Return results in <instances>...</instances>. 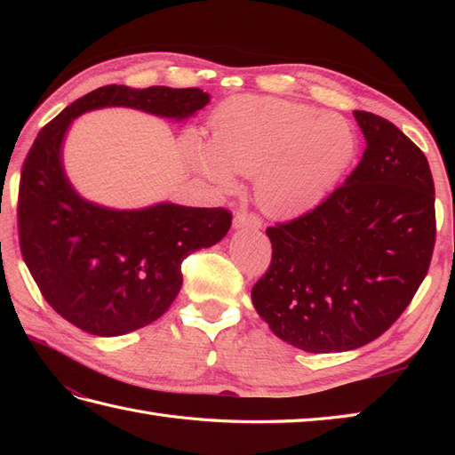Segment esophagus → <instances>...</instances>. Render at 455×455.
Segmentation results:
<instances>
[{"mask_svg":"<svg viewBox=\"0 0 455 455\" xmlns=\"http://www.w3.org/2000/svg\"><path fill=\"white\" fill-rule=\"evenodd\" d=\"M233 227L236 230H240V228L258 230V228H262V220H259V217L252 215V212H236V217L233 219Z\"/></svg>","mask_w":455,"mask_h":455,"instance_id":"esophagus-1","label":"esophagus"}]
</instances>
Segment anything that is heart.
Wrapping results in <instances>:
<instances>
[{"mask_svg":"<svg viewBox=\"0 0 455 455\" xmlns=\"http://www.w3.org/2000/svg\"><path fill=\"white\" fill-rule=\"evenodd\" d=\"M355 147L354 129L340 115L267 95H240L212 113L209 147L188 139L186 160L222 193L236 189V173H256L259 207L287 219L328 196Z\"/></svg>","mask_w":455,"mask_h":455,"instance_id":"1","label":"heart"}]
</instances>
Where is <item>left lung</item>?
I'll return each mask as SVG.
<instances>
[{
  "instance_id": "obj_1",
  "label": "left lung",
  "mask_w": 455,
  "mask_h": 455,
  "mask_svg": "<svg viewBox=\"0 0 455 455\" xmlns=\"http://www.w3.org/2000/svg\"><path fill=\"white\" fill-rule=\"evenodd\" d=\"M354 117L360 164L321 205L266 230L272 264L252 287L272 332L313 354L355 350L387 331L427 277L436 240L424 152L379 115Z\"/></svg>"
}]
</instances>
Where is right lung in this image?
Returning a JSON list of instances; mask_svg holds the SVG:
<instances>
[{
	"mask_svg": "<svg viewBox=\"0 0 455 455\" xmlns=\"http://www.w3.org/2000/svg\"><path fill=\"white\" fill-rule=\"evenodd\" d=\"M209 103L199 88L103 85L54 117L28 150L19 183V244L46 303L95 336H121L156 321L181 287V262L225 238L227 209L156 203L109 209L68 181L62 144L82 113L131 108L183 121Z\"/></svg>",
	"mask_w": 455,
	"mask_h": 455,
	"instance_id": "right-lung-1",
	"label": "right lung"
}]
</instances>
